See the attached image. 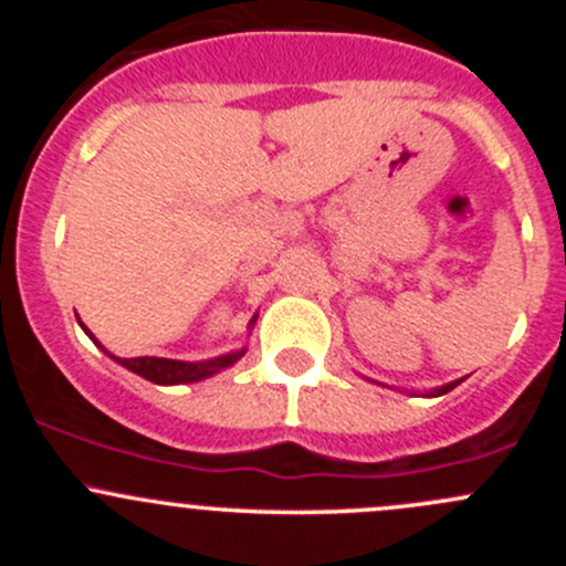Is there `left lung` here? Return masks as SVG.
Returning a JSON list of instances; mask_svg holds the SVG:
<instances>
[{
    "mask_svg": "<svg viewBox=\"0 0 566 566\" xmlns=\"http://www.w3.org/2000/svg\"><path fill=\"white\" fill-rule=\"evenodd\" d=\"M460 380H454V384H447V386H441V389H436V391H430V397H441V394H447V391H452L454 386H458Z\"/></svg>",
    "mask_w": 566,
    "mask_h": 566,
    "instance_id": "obj_1",
    "label": "left lung"
}]
</instances>
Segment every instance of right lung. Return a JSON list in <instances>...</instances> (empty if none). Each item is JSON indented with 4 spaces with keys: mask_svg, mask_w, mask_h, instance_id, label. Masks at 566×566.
Listing matches in <instances>:
<instances>
[{
    "mask_svg": "<svg viewBox=\"0 0 566 566\" xmlns=\"http://www.w3.org/2000/svg\"><path fill=\"white\" fill-rule=\"evenodd\" d=\"M256 317H251V325H254ZM82 325L84 331H87L90 339L95 342V345L101 347V350L108 353L104 345H101L98 339H95L93 334H90V328L84 323ZM247 353V347H241V350L235 353H227V356H219V358H210V361H175V358H156V356H142V358H117V356H108L114 358L117 364H123L125 369H130V373H136L139 378L150 380V384H158V386H177V384H197V380H205L210 378V375L221 373V369L232 367V364L238 361V358Z\"/></svg>",
    "mask_w": 566,
    "mask_h": 566,
    "instance_id": "add662e5",
    "label": "right lung"
}]
</instances>
